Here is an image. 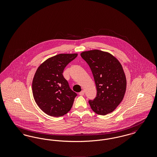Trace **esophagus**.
I'll return each instance as SVG.
<instances>
[{
    "mask_svg": "<svg viewBox=\"0 0 157 157\" xmlns=\"http://www.w3.org/2000/svg\"><path fill=\"white\" fill-rule=\"evenodd\" d=\"M84 94H85L84 90H82L81 92H79V95H81V96H83V95H84Z\"/></svg>",
    "mask_w": 157,
    "mask_h": 157,
    "instance_id": "1",
    "label": "esophagus"
}]
</instances>
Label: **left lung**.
<instances>
[{
    "instance_id": "8db88e82",
    "label": "left lung",
    "mask_w": 157,
    "mask_h": 157,
    "mask_svg": "<svg viewBox=\"0 0 157 157\" xmlns=\"http://www.w3.org/2000/svg\"><path fill=\"white\" fill-rule=\"evenodd\" d=\"M81 56L90 66L97 90V97L89 101L91 109L101 115L113 112L122 101L127 88L121 64L111 53L98 49L83 52Z\"/></svg>"
}]
</instances>
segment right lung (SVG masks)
<instances>
[{
    "label": "right lung",
    "instance_id": "right-lung-1",
    "mask_svg": "<svg viewBox=\"0 0 157 157\" xmlns=\"http://www.w3.org/2000/svg\"><path fill=\"white\" fill-rule=\"evenodd\" d=\"M77 53H60L43 62L32 81V92L38 106L48 115L59 117L69 112L77 94L63 76L65 67Z\"/></svg>",
    "mask_w": 157,
    "mask_h": 157
}]
</instances>
